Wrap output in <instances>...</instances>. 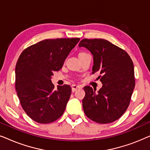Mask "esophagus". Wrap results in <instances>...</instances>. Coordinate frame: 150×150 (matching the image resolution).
<instances>
[{
  "instance_id": "34e87169",
  "label": "esophagus",
  "mask_w": 150,
  "mask_h": 150,
  "mask_svg": "<svg viewBox=\"0 0 150 150\" xmlns=\"http://www.w3.org/2000/svg\"><path fill=\"white\" fill-rule=\"evenodd\" d=\"M81 87L79 85H71V91L73 92H74L76 91V90L81 89Z\"/></svg>"
}]
</instances>
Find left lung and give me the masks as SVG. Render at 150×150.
Masks as SVG:
<instances>
[{
  "instance_id": "left-lung-1",
  "label": "left lung",
  "mask_w": 150,
  "mask_h": 150,
  "mask_svg": "<svg viewBox=\"0 0 150 150\" xmlns=\"http://www.w3.org/2000/svg\"><path fill=\"white\" fill-rule=\"evenodd\" d=\"M79 47L93 57V74L102 87L98 91L85 86L83 108L87 117L99 124L113 122L122 116L130 102L135 86L134 65L126 51L104 39H84Z\"/></svg>"
}]
</instances>
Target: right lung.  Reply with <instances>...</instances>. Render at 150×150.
<instances>
[{
	"label": "right lung",
	"instance_id": "1",
	"mask_svg": "<svg viewBox=\"0 0 150 150\" xmlns=\"http://www.w3.org/2000/svg\"><path fill=\"white\" fill-rule=\"evenodd\" d=\"M79 38L44 40L26 48L16 66V90L26 113L36 122L49 124L64 112L70 97L69 85H54L53 71L62 68Z\"/></svg>",
	"mask_w": 150,
	"mask_h": 150
}]
</instances>
